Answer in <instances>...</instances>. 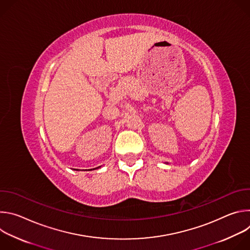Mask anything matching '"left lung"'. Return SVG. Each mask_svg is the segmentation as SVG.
Listing matches in <instances>:
<instances>
[{"instance_id":"8db88e82","label":"left lung","mask_w":250,"mask_h":250,"mask_svg":"<svg viewBox=\"0 0 250 250\" xmlns=\"http://www.w3.org/2000/svg\"><path fill=\"white\" fill-rule=\"evenodd\" d=\"M166 164H168V163H166Z\"/></svg>"}]
</instances>
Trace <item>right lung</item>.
I'll return each instance as SVG.
<instances>
[{
  "mask_svg": "<svg viewBox=\"0 0 250 250\" xmlns=\"http://www.w3.org/2000/svg\"><path fill=\"white\" fill-rule=\"evenodd\" d=\"M100 167H101V166H99V167H97V169H98V168H100ZM94 169H96V168H94ZM76 170H78V169H76ZM91 170H92V169H91Z\"/></svg>",
  "mask_w": 250,
  "mask_h": 250,
  "instance_id": "1",
  "label": "right lung"
}]
</instances>
